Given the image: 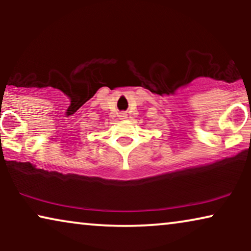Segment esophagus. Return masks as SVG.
<instances>
[{"mask_svg":"<svg viewBox=\"0 0 251 251\" xmlns=\"http://www.w3.org/2000/svg\"><path fill=\"white\" fill-rule=\"evenodd\" d=\"M126 118H128V115H126V113H121V114H120V119H121V120H125Z\"/></svg>","mask_w":251,"mask_h":251,"instance_id":"34e87169","label":"esophagus"}]
</instances>
